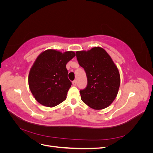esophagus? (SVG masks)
Here are the masks:
<instances>
[{
  "instance_id": "1",
  "label": "esophagus",
  "mask_w": 153,
  "mask_h": 153,
  "mask_svg": "<svg viewBox=\"0 0 153 153\" xmlns=\"http://www.w3.org/2000/svg\"><path fill=\"white\" fill-rule=\"evenodd\" d=\"M72 83H73V85H76V80H73Z\"/></svg>"
}]
</instances>
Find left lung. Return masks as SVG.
I'll return each mask as SVG.
<instances>
[{"mask_svg": "<svg viewBox=\"0 0 153 153\" xmlns=\"http://www.w3.org/2000/svg\"><path fill=\"white\" fill-rule=\"evenodd\" d=\"M79 65L84 69L87 85L80 90L81 99L95 110L108 106L116 98L120 85L118 69L106 51L94 47L76 52Z\"/></svg>", "mask_w": 153, "mask_h": 153, "instance_id": "obj_1", "label": "left lung"}]
</instances>
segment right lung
<instances>
[{"mask_svg": "<svg viewBox=\"0 0 153 153\" xmlns=\"http://www.w3.org/2000/svg\"><path fill=\"white\" fill-rule=\"evenodd\" d=\"M75 56L74 52L62 53L47 50L36 59L29 75V85L35 99L53 107L66 100L71 82L68 78L66 64Z\"/></svg>", "mask_w": 153, "mask_h": 153, "instance_id": "obj_1", "label": "right lung"}]
</instances>
